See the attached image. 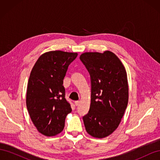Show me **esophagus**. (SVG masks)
Instances as JSON below:
<instances>
[{
    "instance_id": "esophagus-1",
    "label": "esophagus",
    "mask_w": 160,
    "mask_h": 160,
    "mask_svg": "<svg viewBox=\"0 0 160 160\" xmlns=\"http://www.w3.org/2000/svg\"><path fill=\"white\" fill-rule=\"evenodd\" d=\"M75 104L76 106L79 105V101H75Z\"/></svg>"
}]
</instances>
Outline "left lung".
Returning <instances> with one entry per match:
<instances>
[{"label":"left lung","instance_id":"1","mask_svg":"<svg viewBox=\"0 0 160 160\" xmlns=\"http://www.w3.org/2000/svg\"><path fill=\"white\" fill-rule=\"evenodd\" d=\"M79 59L91 77L90 109L83 117L85 129L91 136L103 138L118 128L127 108V72L119 58L109 51L84 52Z\"/></svg>","mask_w":160,"mask_h":160}]
</instances>
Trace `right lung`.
Listing matches in <instances>:
<instances>
[{"mask_svg": "<svg viewBox=\"0 0 160 160\" xmlns=\"http://www.w3.org/2000/svg\"><path fill=\"white\" fill-rule=\"evenodd\" d=\"M77 52L49 51L38 58L31 72L27 85L26 103L33 124L41 133L54 136L65 127L71 112L65 99L63 79Z\"/></svg>", "mask_w": 160, "mask_h": 160, "instance_id": "1", "label": "right lung"}]
</instances>
